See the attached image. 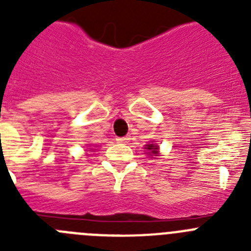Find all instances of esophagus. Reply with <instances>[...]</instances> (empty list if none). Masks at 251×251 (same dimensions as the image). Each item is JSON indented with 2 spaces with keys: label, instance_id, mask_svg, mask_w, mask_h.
<instances>
[{
  "label": "esophagus",
  "instance_id": "1",
  "mask_svg": "<svg viewBox=\"0 0 251 251\" xmlns=\"http://www.w3.org/2000/svg\"><path fill=\"white\" fill-rule=\"evenodd\" d=\"M129 139H130L129 136L119 137V138H117V142H118V143H127V142H129Z\"/></svg>",
  "mask_w": 251,
  "mask_h": 251
}]
</instances>
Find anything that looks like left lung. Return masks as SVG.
I'll list each match as a JSON object with an SVG mask.
<instances>
[{
  "mask_svg": "<svg viewBox=\"0 0 251 251\" xmlns=\"http://www.w3.org/2000/svg\"><path fill=\"white\" fill-rule=\"evenodd\" d=\"M146 150L148 151L150 156H158V146L156 143H150L146 146Z\"/></svg>",
  "mask_w": 251,
  "mask_h": 251,
  "instance_id": "1",
  "label": "left lung"
}]
</instances>
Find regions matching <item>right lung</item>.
<instances>
[{
	"label": "right lung",
	"instance_id": "right-lung-1",
	"mask_svg": "<svg viewBox=\"0 0 251 251\" xmlns=\"http://www.w3.org/2000/svg\"><path fill=\"white\" fill-rule=\"evenodd\" d=\"M90 150H92V148H90Z\"/></svg>",
	"mask_w": 251,
	"mask_h": 251
}]
</instances>
